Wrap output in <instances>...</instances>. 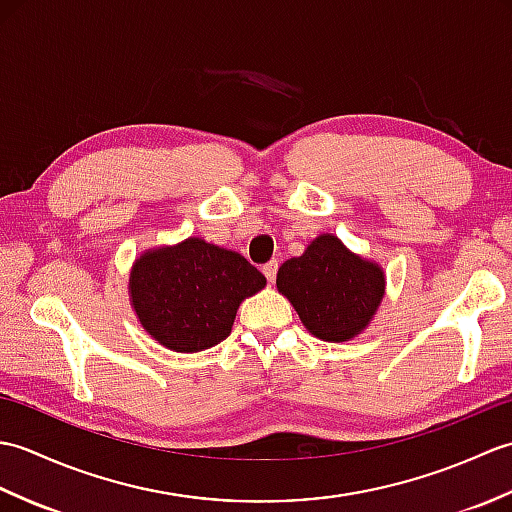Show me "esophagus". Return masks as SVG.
<instances>
[{
	"label": "esophagus",
	"instance_id": "esophagus-1",
	"mask_svg": "<svg viewBox=\"0 0 512 512\" xmlns=\"http://www.w3.org/2000/svg\"><path fill=\"white\" fill-rule=\"evenodd\" d=\"M277 268H279V264L275 262V259L264 266V275H266V279L270 281V284H273L275 277H277Z\"/></svg>",
	"mask_w": 512,
	"mask_h": 512
}]
</instances>
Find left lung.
I'll return each instance as SVG.
<instances>
[{"instance_id": "8db88e82", "label": "left lung", "mask_w": 512, "mask_h": 512, "mask_svg": "<svg viewBox=\"0 0 512 512\" xmlns=\"http://www.w3.org/2000/svg\"><path fill=\"white\" fill-rule=\"evenodd\" d=\"M277 290L292 303L310 334L343 343L374 319L385 295V273L347 250L336 235L323 233L301 257L281 264Z\"/></svg>"}]
</instances>
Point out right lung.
Wrapping results in <instances>:
<instances>
[{"label":"right lung","mask_w":512,"mask_h":512,"mask_svg":"<svg viewBox=\"0 0 512 512\" xmlns=\"http://www.w3.org/2000/svg\"><path fill=\"white\" fill-rule=\"evenodd\" d=\"M266 286L246 259L200 237L147 250L129 277L140 325L173 352H202L231 334L239 303Z\"/></svg>","instance_id":"obj_1"}]
</instances>
